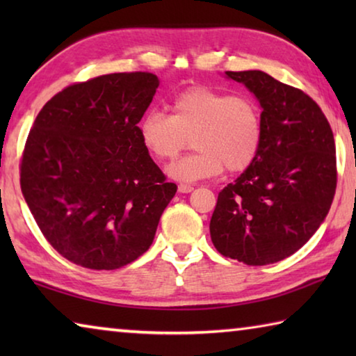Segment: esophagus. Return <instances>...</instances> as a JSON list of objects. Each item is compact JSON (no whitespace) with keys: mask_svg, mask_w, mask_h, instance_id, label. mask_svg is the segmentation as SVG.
I'll return each mask as SVG.
<instances>
[{"mask_svg":"<svg viewBox=\"0 0 356 356\" xmlns=\"http://www.w3.org/2000/svg\"><path fill=\"white\" fill-rule=\"evenodd\" d=\"M179 191L180 193H190V191H193V186L188 185V184H180L179 185Z\"/></svg>","mask_w":356,"mask_h":356,"instance_id":"1","label":"esophagus"}]
</instances>
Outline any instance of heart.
<instances>
[{
  "mask_svg": "<svg viewBox=\"0 0 356 356\" xmlns=\"http://www.w3.org/2000/svg\"><path fill=\"white\" fill-rule=\"evenodd\" d=\"M144 149L159 161H171L188 147L196 149L170 166V176L195 182L226 170H248L262 143L261 108L251 97L234 95L207 86L180 92L171 114L150 111L140 124Z\"/></svg>",
  "mask_w": 356,
  "mask_h": 356,
  "instance_id": "b5f03b06",
  "label": "heart"
}]
</instances>
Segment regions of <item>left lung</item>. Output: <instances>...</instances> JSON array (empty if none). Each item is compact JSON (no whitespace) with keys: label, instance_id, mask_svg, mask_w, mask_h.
Returning a JSON list of instances; mask_svg holds the SVG:
<instances>
[{"label":"left lung","instance_id":"left-lung-1","mask_svg":"<svg viewBox=\"0 0 356 356\" xmlns=\"http://www.w3.org/2000/svg\"><path fill=\"white\" fill-rule=\"evenodd\" d=\"M262 106V143L248 170L218 193L210 220L216 251L246 265L298 251L333 202L337 170L327 118L301 89L261 70L226 72Z\"/></svg>","mask_w":356,"mask_h":356}]
</instances>
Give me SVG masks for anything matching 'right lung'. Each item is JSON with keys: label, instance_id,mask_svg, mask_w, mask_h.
Returning <instances> with one entry per match:
<instances>
[{"label": "right lung", "instance_id": "right-lung-1", "mask_svg": "<svg viewBox=\"0 0 356 356\" xmlns=\"http://www.w3.org/2000/svg\"><path fill=\"white\" fill-rule=\"evenodd\" d=\"M159 84L149 72L74 83L47 102L29 130L22 193L47 242L72 264L116 270L152 245L177 191L138 127Z\"/></svg>", "mask_w": 356, "mask_h": 356}]
</instances>
